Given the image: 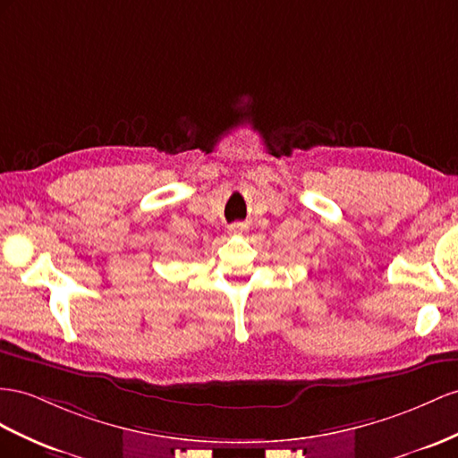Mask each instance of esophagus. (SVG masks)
Listing matches in <instances>:
<instances>
[{
  "label": "esophagus",
  "mask_w": 458,
  "mask_h": 458,
  "mask_svg": "<svg viewBox=\"0 0 458 458\" xmlns=\"http://www.w3.org/2000/svg\"><path fill=\"white\" fill-rule=\"evenodd\" d=\"M230 233H243L248 232V225H243V222H233V225L228 226Z\"/></svg>",
  "instance_id": "esophagus-1"
}]
</instances>
